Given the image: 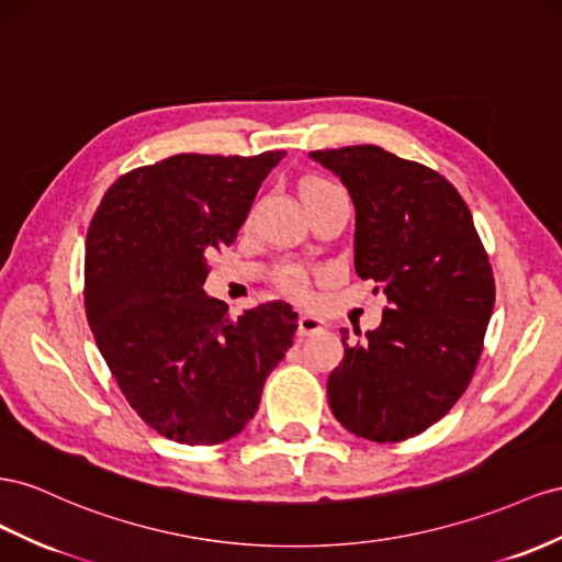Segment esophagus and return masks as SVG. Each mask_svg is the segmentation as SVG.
I'll return each instance as SVG.
<instances>
[{"mask_svg": "<svg viewBox=\"0 0 562 562\" xmlns=\"http://www.w3.org/2000/svg\"><path fill=\"white\" fill-rule=\"evenodd\" d=\"M326 318L310 314V312H302L300 314V322H297V336L305 338V336H314V333H322L326 330Z\"/></svg>", "mask_w": 562, "mask_h": 562, "instance_id": "34e87169", "label": "esophagus"}]
</instances>
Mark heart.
I'll return each instance as SVG.
<instances>
[{
	"label": "heart",
	"instance_id": "heart-1",
	"mask_svg": "<svg viewBox=\"0 0 562 562\" xmlns=\"http://www.w3.org/2000/svg\"><path fill=\"white\" fill-rule=\"evenodd\" d=\"M322 187H328L326 181L314 179V181H310V184L305 187V193H307V191H314V189H322ZM281 283H283V288H288V291H291V293H302V288H305V274H302V269H297V267H285V269L281 271Z\"/></svg>",
	"mask_w": 562,
	"mask_h": 562
}]
</instances>
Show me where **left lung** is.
Listing matches in <instances>:
<instances>
[{
	"instance_id": "8db88e82",
	"label": "left lung",
	"mask_w": 562,
	"mask_h": 562,
	"mask_svg": "<svg viewBox=\"0 0 562 562\" xmlns=\"http://www.w3.org/2000/svg\"><path fill=\"white\" fill-rule=\"evenodd\" d=\"M355 203V271L387 307L328 375L340 426L371 442L428 430L475 373L494 277L473 215L449 181L381 146L312 150Z\"/></svg>"
}]
</instances>
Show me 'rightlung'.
<instances>
[{
    "label": "right lung",
    "mask_w": 562,
    "mask_h": 562,
    "mask_svg": "<svg viewBox=\"0 0 562 562\" xmlns=\"http://www.w3.org/2000/svg\"><path fill=\"white\" fill-rule=\"evenodd\" d=\"M283 156L165 158L120 177L89 226V328L134 412L175 442L236 437L293 345L288 302L232 318L203 291L212 252L236 238Z\"/></svg>",
    "instance_id": "obj_1"
}]
</instances>
